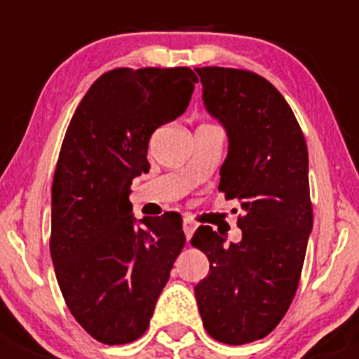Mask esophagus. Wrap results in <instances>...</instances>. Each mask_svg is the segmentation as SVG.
I'll list each match as a JSON object with an SVG mask.
<instances>
[{
	"label": "esophagus",
	"mask_w": 359,
	"mask_h": 359,
	"mask_svg": "<svg viewBox=\"0 0 359 359\" xmlns=\"http://www.w3.org/2000/svg\"><path fill=\"white\" fill-rule=\"evenodd\" d=\"M182 229H184V234H186L187 240H191L194 234V231H196V222H193L191 219H184Z\"/></svg>",
	"instance_id": "1"
}]
</instances>
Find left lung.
Here are the masks:
<instances>
[{
    "label": "left lung",
    "mask_w": 359,
    "mask_h": 359,
    "mask_svg": "<svg viewBox=\"0 0 359 359\" xmlns=\"http://www.w3.org/2000/svg\"><path fill=\"white\" fill-rule=\"evenodd\" d=\"M203 100L229 137L219 191L238 198L240 243L200 226L191 245L210 262L194 287L203 327L231 346L264 339L290 307L313 229L307 146L285 97L247 71L196 67Z\"/></svg>",
    "instance_id": "8db88e82"
}]
</instances>
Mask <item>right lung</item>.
Here are the masks:
<instances>
[{"label": "right lung", "mask_w": 359, "mask_h": 359, "mask_svg": "<svg viewBox=\"0 0 359 359\" xmlns=\"http://www.w3.org/2000/svg\"><path fill=\"white\" fill-rule=\"evenodd\" d=\"M189 67H118L86 92L67 126L52 186V253L74 320L99 342L144 335L186 245L182 217L165 212L135 227L130 186L149 172L158 126L189 106Z\"/></svg>", "instance_id": "right-lung-1"}]
</instances>
